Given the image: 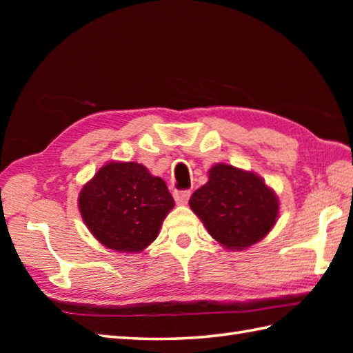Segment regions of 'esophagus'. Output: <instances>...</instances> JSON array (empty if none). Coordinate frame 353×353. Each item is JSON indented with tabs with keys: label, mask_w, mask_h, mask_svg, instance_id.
I'll return each mask as SVG.
<instances>
[{
	"label": "esophagus",
	"mask_w": 353,
	"mask_h": 353,
	"mask_svg": "<svg viewBox=\"0 0 353 353\" xmlns=\"http://www.w3.org/2000/svg\"><path fill=\"white\" fill-rule=\"evenodd\" d=\"M191 196V191L185 190V191H174V200L177 205H186L188 203V199Z\"/></svg>",
	"instance_id": "34e87169"
}]
</instances>
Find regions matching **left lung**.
<instances>
[{
    "mask_svg": "<svg viewBox=\"0 0 353 353\" xmlns=\"http://www.w3.org/2000/svg\"><path fill=\"white\" fill-rule=\"evenodd\" d=\"M190 206L209 235L230 250L256 244L274 226L279 200L259 176L219 163L192 194Z\"/></svg>",
    "mask_w": 353,
    "mask_h": 353,
    "instance_id": "obj_1",
    "label": "left lung"
}]
</instances>
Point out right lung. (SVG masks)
I'll return each instance as SVG.
<instances>
[{"mask_svg": "<svg viewBox=\"0 0 353 353\" xmlns=\"http://www.w3.org/2000/svg\"><path fill=\"white\" fill-rule=\"evenodd\" d=\"M174 200L161 177L137 162H109L79 196L91 234L108 249L142 252L153 243Z\"/></svg>", "mask_w": 353, "mask_h": 353, "instance_id": "add662e5", "label": "right lung"}]
</instances>
